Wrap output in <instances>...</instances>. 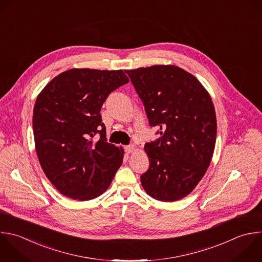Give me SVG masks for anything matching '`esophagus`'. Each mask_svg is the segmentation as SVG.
Instances as JSON below:
<instances>
[{
    "instance_id": "esophagus-1",
    "label": "esophagus",
    "mask_w": 262,
    "mask_h": 262,
    "mask_svg": "<svg viewBox=\"0 0 262 262\" xmlns=\"http://www.w3.org/2000/svg\"><path fill=\"white\" fill-rule=\"evenodd\" d=\"M125 149H126V151H127L128 154H131V152H133V151L136 149V147H135L134 144H130V145H127V146L125 147Z\"/></svg>"
}]
</instances>
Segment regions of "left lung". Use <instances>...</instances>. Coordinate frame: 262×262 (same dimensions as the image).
<instances>
[{
    "label": "left lung",
    "mask_w": 262,
    "mask_h": 262,
    "mask_svg": "<svg viewBox=\"0 0 262 262\" xmlns=\"http://www.w3.org/2000/svg\"><path fill=\"white\" fill-rule=\"evenodd\" d=\"M125 72L149 125L161 135L144 145L149 168L141 184L158 201L180 200L203 178L213 156L217 123L212 99L195 77L175 66Z\"/></svg>",
    "instance_id": "obj_1"
}]
</instances>
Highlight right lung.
<instances>
[{
  "label": "right lung",
  "instance_id": "obj_1",
  "mask_svg": "<svg viewBox=\"0 0 262 262\" xmlns=\"http://www.w3.org/2000/svg\"><path fill=\"white\" fill-rule=\"evenodd\" d=\"M128 82L122 70L73 69L50 81L37 97L33 116L37 156L63 195L88 201L111 185L124 149L106 142L100 110L107 96ZM97 133L101 138L94 142Z\"/></svg>",
  "mask_w": 262,
  "mask_h": 262
}]
</instances>
